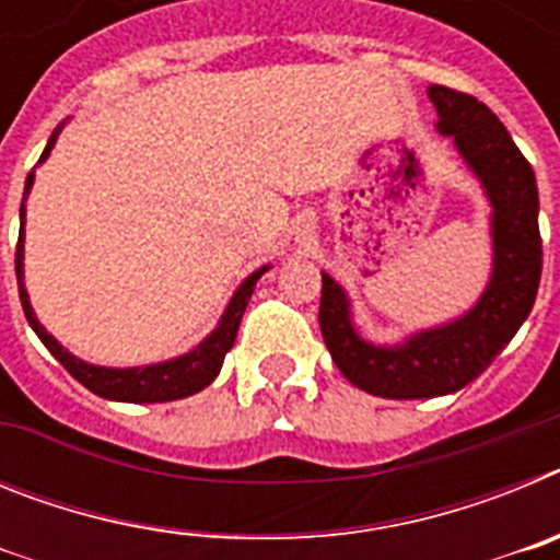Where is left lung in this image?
Masks as SVG:
<instances>
[{
    "instance_id": "1",
    "label": "left lung",
    "mask_w": 560,
    "mask_h": 560,
    "mask_svg": "<svg viewBox=\"0 0 560 560\" xmlns=\"http://www.w3.org/2000/svg\"><path fill=\"white\" fill-rule=\"evenodd\" d=\"M440 133L452 137L493 205V275L463 319L423 330L400 348H373L350 323L348 296L323 275L319 328L341 375L378 398H434L471 384L516 336L541 280L538 187L508 128L474 95L429 86Z\"/></svg>"
}]
</instances>
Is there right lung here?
<instances>
[{
    "mask_svg": "<svg viewBox=\"0 0 560 560\" xmlns=\"http://www.w3.org/2000/svg\"><path fill=\"white\" fill-rule=\"evenodd\" d=\"M58 131L49 137L47 148H44L42 160L49 156V148L56 145ZM33 187V171L27 173V182H24V192ZM22 260H24V201H22V230H19V244H16V280H19V300H22L24 316H27L30 328L36 330L38 339L44 341V348L61 361L67 373L75 381H81L83 387L92 389L95 395L108 400H131V404H162V400H179L187 395L199 393L207 384H212V378L219 375L221 364H224V355L230 353V348L235 345L237 325H241V316H244L246 305H249V296L255 291V283L260 280L264 271H269V266L257 269L255 275L246 277L241 289L235 291V296L226 305V314L221 316L219 328L212 330L199 348L190 350V353L179 355V359L165 361V364H151V368H131V370H114V368H95V364H86V361L75 359V355L63 350L47 330L42 328V323L36 319L33 308H30L27 289L22 283Z\"/></svg>",
    "mask_w": 560,
    "mask_h": 560,
    "instance_id": "add662e5",
    "label": "right lung"
}]
</instances>
